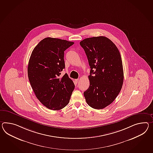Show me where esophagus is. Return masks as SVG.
<instances>
[{
	"label": "esophagus",
	"mask_w": 153,
	"mask_h": 153,
	"mask_svg": "<svg viewBox=\"0 0 153 153\" xmlns=\"http://www.w3.org/2000/svg\"><path fill=\"white\" fill-rule=\"evenodd\" d=\"M78 81H79V79H78V78H77V79H75V82H76V83H77Z\"/></svg>",
	"instance_id": "obj_1"
}]
</instances>
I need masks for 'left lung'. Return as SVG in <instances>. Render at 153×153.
I'll list each match as a JSON object with an SVG mask.
<instances>
[{
  "mask_svg": "<svg viewBox=\"0 0 153 153\" xmlns=\"http://www.w3.org/2000/svg\"><path fill=\"white\" fill-rule=\"evenodd\" d=\"M79 44L91 68L90 87L83 93L86 102L94 109H103L114 101L123 86L120 52L116 45L104 36L86 38Z\"/></svg>",
  "mask_w": 153,
  "mask_h": 153,
  "instance_id": "obj_1",
  "label": "left lung"
}]
</instances>
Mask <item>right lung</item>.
<instances>
[{
    "label": "right lung",
    "instance_id": "right-lung-1",
    "mask_svg": "<svg viewBox=\"0 0 153 153\" xmlns=\"http://www.w3.org/2000/svg\"><path fill=\"white\" fill-rule=\"evenodd\" d=\"M74 42L46 37L34 48L27 67L30 85L36 97L46 108L59 111L69 103L74 83L65 74L64 51Z\"/></svg>",
    "mask_w": 153,
    "mask_h": 153
}]
</instances>
